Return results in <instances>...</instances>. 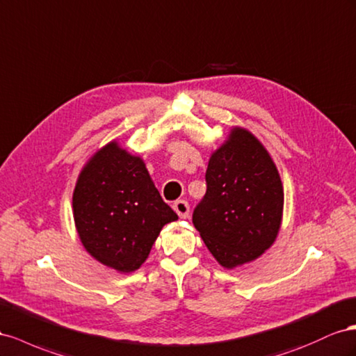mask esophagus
Instances as JSON below:
<instances>
[{
  "label": "esophagus",
  "mask_w": 356,
  "mask_h": 356,
  "mask_svg": "<svg viewBox=\"0 0 356 356\" xmlns=\"http://www.w3.org/2000/svg\"><path fill=\"white\" fill-rule=\"evenodd\" d=\"M172 209H175V211L177 213L179 218H181V219L188 218V215H189V204H188V201H185V200L176 201L175 204H172Z\"/></svg>",
  "instance_id": "esophagus-1"
}]
</instances>
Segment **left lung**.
<instances>
[{"instance_id": "8db88e82", "label": "left lung", "mask_w": 356, "mask_h": 356, "mask_svg": "<svg viewBox=\"0 0 356 356\" xmlns=\"http://www.w3.org/2000/svg\"><path fill=\"white\" fill-rule=\"evenodd\" d=\"M206 195L192 222L222 267L261 257L276 240L283 186L268 152L249 131L234 128L210 156Z\"/></svg>"}]
</instances>
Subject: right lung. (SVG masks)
Segmentation results:
<instances>
[{
	"label": "right lung",
	"mask_w": 356,
	"mask_h": 356,
	"mask_svg": "<svg viewBox=\"0 0 356 356\" xmlns=\"http://www.w3.org/2000/svg\"><path fill=\"white\" fill-rule=\"evenodd\" d=\"M76 228L97 261L120 273L137 270L162 227L177 219L152 181L145 162L116 141L90 158L73 194Z\"/></svg>",
	"instance_id": "1"
}]
</instances>
